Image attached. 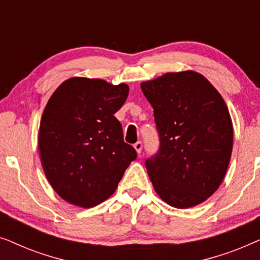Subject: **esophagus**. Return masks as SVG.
Masks as SVG:
<instances>
[{
  "instance_id": "obj_1",
  "label": "esophagus",
  "mask_w": 260,
  "mask_h": 260,
  "mask_svg": "<svg viewBox=\"0 0 260 260\" xmlns=\"http://www.w3.org/2000/svg\"><path fill=\"white\" fill-rule=\"evenodd\" d=\"M142 147H143V144H142V142H141V141H138L137 143H135V144H134V148H135V150L137 151V154H141V151H142Z\"/></svg>"
}]
</instances>
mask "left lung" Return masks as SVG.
Listing matches in <instances>:
<instances>
[{"instance_id":"8db88e82","label":"left lung","mask_w":260,"mask_h":260,"mask_svg":"<svg viewBox=\"0 0 260 260\" xmlns=\"http://www.w3.org/2000/svg\"><path fill=\"white\" fill-rule=\"evenodd\" d=\"M154 109L157 154L145 161L158 197L194 207L221 184L233 147V125L221 94L194 71L170 72L141 84Z\"/></svg>"}]
</instances>
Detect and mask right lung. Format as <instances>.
Here are the masks:
<instances>
[{
    "label": "right lung",
    "mask_w": 260,
    "mask_h": 260,
    "mask_svg": "<svg viewBox=\"0 0 260 260\" xmlns=\"http://www.w3.org/2000/svg\"><path fill=\"white\" fill-rule=\"evenodd\" d=\"M127 94L126 84L73 77L49 98L41 117L39 151L48 182L69 204L83 208L102 204L137 157L115 117Z\"/></svg>",
    "instance_id": "obj_1"
}]
</instances>
